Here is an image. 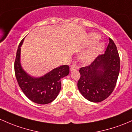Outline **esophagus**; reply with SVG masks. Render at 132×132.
<instances>
[{
  "label": "esophagus",
  "instance_id": "obj_1",
  "mask_svg": "<svg viewBox=\"0 0 132 132\" xmlns=\"http://www.w3.org/2000/svg\"><path fill=\"white\" fill-rule=\"evenodd\" d=\"M77 69H78V68L77 67V66H76V65H72L70 68V71H72L76 70Z\"/></svg>",
  "mask_w": 132,
  "mask_h": 132
}]
</instances>
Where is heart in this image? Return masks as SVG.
Masks as SVG:
<instances>
[{
	"label": "heart",
	"mask_w": 132,
	"mask_h": 132,
	"mask_svg": "<svg viewBox=\"0 0 132 132\" xmlns=\"http://www.w3.org/2000/svg\"><path fill=\"white\" fill-rule=\"evenodd\" d=\"M89 39L92 44L90 45L80 55V59L83 62H88L93 60L104 48V44L97 42L99 36L96 33H92L89 35Z\"/></svg>",
	"instance_id": "heart-1"
}]
</instances>
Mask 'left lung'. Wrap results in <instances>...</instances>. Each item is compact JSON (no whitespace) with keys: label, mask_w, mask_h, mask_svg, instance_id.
<instances>
[{"label":"left lung","mask_w":132,"mask_h":132,"mask_svg":"<svg viewBox=\"0 0 132 132\" xmlns=\"http://www.w3.org/2000/svg\"><path fill=\"white\" fill-rule=\"evenodd\" d=\"M105 53L99 55L90 65L80 69L78 88L90 102H99L111 94L116 85L120 68L117 47L109 38Z\"/></svg>","instance_id":"1"}]
</instances>
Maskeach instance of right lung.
Segmentation results:
<instances>
[{
    "label": "right lung",
    "mask_w": 132,
    "mask_h": 132,
    "mask_svg": "<svg viewBox=\"0 0 132 132\" xmlns=\"http://www.w3.org/2000/svg\"><path fill=\"white\" fill-rule=\"evenodd\" d=\"M24 38L21 41L14 62V71L19 87L24 95L33 102L46 104L52 102L61 88V78L70 73V67L62 65L41 77H33L23 69L20 62L21 47Z\"/></svg>",
    "instance_id": "right-lung-1"
}]
</instances>
